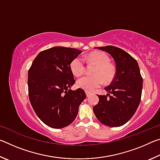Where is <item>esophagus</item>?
Listing matches in <instances>:
<instances>
[{"mask_svg":"<svg viewBox=\"0 0 160 160\" xmlns=\"http://www.w3.org/2000/svg\"><path fill=\"white\" fill-rule=\"evenodd\" d=\"M85 92H86V95H87V97H90V95H91V93L90 92H88V91H86Z\"/></svg>","mask_w":160,"mask_h":160,"instance_id":"obj_1","label":"esophagus"}]
</instances>
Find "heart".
<instances>
[{
  "label": "heart",
  "mask_w": 160,
  "mask_h": 160,
  "mask_svg": "<svg viewBox=\"0 0 160 160\" xmlns=\"http://www.w3.org/2000/svg\"><path fill=\"white\" fill-rule=\"evenodd\" d=\"M91 63L97 65L94 70L95 76H84L77 81V85L80 88L87 91L92 92L102 85L103 80L105 82H110L114 77L115 70L111 65L110 59L106 53L96 51L88 56ZM85 59L82 56H78L70 63V69L75 76H80L85 71Z\"/></svg>",
  "instance_id": "heart-1"
}]
</instances>
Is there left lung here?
<instances>
[{"mask_svg":"<svg viewBox=\"0 0 160 160\" xmlns=\"http://www.w3.org/2000/svg\"><path fill=\"white\" fill-rule=\"evenodd\" d=\"M112 56L116 75L104 88L107 95H97L99 102L93 107L97 119L111 127L123 126L136 112L141 99L142 78L138 62L123 49L113 46L96 47Z\"/></svg>","mask_w":160,"mask_h":160,"instance_id":"left-lung-1","label":"left lung"}]
</instances>
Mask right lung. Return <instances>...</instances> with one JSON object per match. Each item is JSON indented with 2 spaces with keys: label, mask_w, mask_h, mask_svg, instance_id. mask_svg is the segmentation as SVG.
Returning a JSON list of instances; mask_svg holds the SVG:
<instances>
[{
  "label": "right lung",
  "mask_w": 160,
  "mask_h": 160,
  "mask_svg": "<svg viewBox=\"0 0 160 160\" xmlns=\"http://www.w3.org/2000/svg\"><path fill=\"white\" fill-rule=\"evenodd\" d=\"M82 51L54 47L40 52L28 71L29 101L38 117L53 128L73 122L86 94L82 89L71 90L74 85L70 63Z\"/></svg>",
  "instance_id": "1"
}]
</instances>
